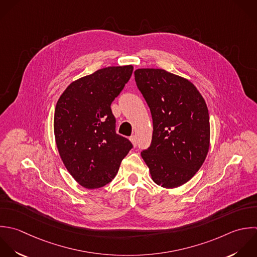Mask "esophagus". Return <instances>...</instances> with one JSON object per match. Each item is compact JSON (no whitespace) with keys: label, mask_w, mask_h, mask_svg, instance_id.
I'll return each instance as SVG.
<instances>
[{"label":"esophagus","mask_w":257,"mask_h":257,"mask_svg":"<svg viewBox=\"0 0 257 257\" xmlns=\"http://www.w3.org/2000/svg\"><path fill=\"white\" fill-rule=\"evenodd\" d=\"M130 141L132 142V144H133L134 146L137 145V137H136L135 135H132V136L130 137Z\"/></svg>","instance_id":"obj_1"}]
</instances>
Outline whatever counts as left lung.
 Returning <instances> with one entry per match:
<instances>
[{"instance_id": "1", "label": "left lung", "mask_w": 257, "mask_h": 257, "mask_svg": "<svg viewBox=\"0 0 257 257\" xmlns=\"http://www.w3.org/2000/svg\"><path fill=\"white\" fill-rule=\"evenodd\" d=\"M136 85L153 121L150 146L141 152L153 181L175 188L190 180L209 149L206 103L188 80L162 69H138Z\"/></svg>"}]
</instances>
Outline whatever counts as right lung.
Wrapping results in <instances>:
<instances>
[{"label": "right lung", "mask_w": 257, "mask_h": 257, "mask_svg": "<svg viewBox=\"0 0 257 257\" xmlns=\"http://www.w3.org/2000/svg\"><path fill=\"white\" fill-rule=\"evenodd\" d=\"M133 66L108 67L71 83L54 115L59 154L73 178L88 189L112 181L133 148L116 133L111 104L129 81Z\"/></svg>", "instance_id": "1"}]
</instances>
